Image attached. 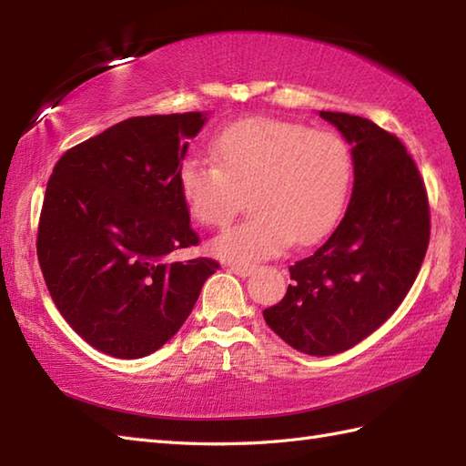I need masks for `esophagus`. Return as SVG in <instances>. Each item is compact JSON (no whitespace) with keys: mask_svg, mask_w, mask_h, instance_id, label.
<instances>
[{"mask_svg":"<svg viewBox=\"0 0 466 466\" xmlns=\"http://www.w3.org/2000/svg\"><path fill=\"white\" fill-rule=\"evenodd\" d=\"M252 270H254L252 264H230V272H234L236 276H242V279L250 276Z\"/></svg>","mask_w":466,"mask_h":466,"instance_id":"esophagus-1","label":"esophagus"}]
</instances>
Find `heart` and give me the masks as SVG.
Segmentation results:
<instances>
[{
    "label": "heart",
    "mask_w": 466,
    "mask_h": 466,
    "mask_svg": "<svg viewBox=\"0 0 466 466\" xmlns=\"http://www.w3.org/2000/svg\"><path fill=\"white\" fill-rule=\"evenodd\" d=\"M216 164L186 157L177 186L198 224L220 228L250 192L254 216L214 238L216 256L248 264L280 254L290 242L310 246L339 224L349 202L354 160L334 130L280 120L228 126L212 144Z\"/></svg>",
    "instance_id": "heart-1"
}]
</instances>
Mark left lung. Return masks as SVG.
Instances as JSON below:
<instances>
[{
    "instance_id": "left-lung-1",
    "label": "left lung",
    "mask_w": 466,
    "mask_h": 466,
    "mask_svg": "<svg viewBox=\"0 0 466 466\" xmlns=\"http://www.w3.org/2000/svg\"><path fill=\"white\" fill-rule=\"evenodd\" d=\"M352 144L346 214L319 250L290 266L264 320L292 349L330 356L390 319L419 276L431 238L424 180L397 136L360 116L320 112Z\"/></svg>"
}]
</instances>
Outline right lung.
I'll list each match as a JSON object with an SVG mask.
<instances>
[{"label":"right lung","instance_id":"right-lung-1","mask_svg":"<svg viewBox=\"0 0 466 466\" xmlns=\"http://www.w3.org/2000/svg\"><path fill=\"white\" fill-rule=\"evenodd\" d=\"M200 112L137 116L59 157L37 226V260L66 322L116 359L156 352L190 316L212 258L166 262L200 242L177 186Z\"/></svg>","mask_w":466,"mask_h":466}]
</instances>
